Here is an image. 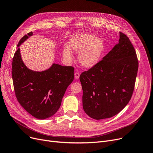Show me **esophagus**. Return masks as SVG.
Instances as JSON below:
<instances>
[{"label":"esophagus","instance_id":"34e87169","mask_svg":"<svg viewBox=\"0 0 153 153\" xmlns=\"http://www.w3.org/2000/svg\"><path fill=\"white\" fill-rule=\"evenodd\" d=\"M79 76H80V74H79V72H75L74 77H75V79H78L79 78Z\"/></svg>","mask_w":153,"mask_h":153}]
</instances>
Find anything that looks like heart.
<instances>
[{
  "instance_id": "b5f03b06",
  "label": "heart",
  "mask_w": 153,
  "mask_h": 153,
  "mask_svg": "<svg viewBox=\"0 0 153 153\" xmlns=\"http://www.w3.org/2000/svg\"><path fill=\"white\" fill-rule=\"evenodd\" d=\"M105 42L100 37L90 34L81 33L73 36L69 41V46L63 48L62 56L67 62L72 59L71 49L78 52V61L85 68H92L100 61L105 51Z\"/></svg>"
}]
</instances>
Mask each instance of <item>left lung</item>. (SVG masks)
Returning <instances> with one entry per match:
<instances>
[{"mask_svg": "<svg viewBox=\"0 0 153 153\" xmlns=\"http://www.w3.org/2000/svg\"><path fill=\"white\" fill-rule=\"evenodd\" d=\"M137 70L133 45L127 36L119 32V42L101 61L79 77L85 113L100 120L121 111L131 98Z\"/></svg>", "mask_w": 153, "mask_h": 153, "instance_id": "left-lung-1", "label": "left lung"}]
</instances>
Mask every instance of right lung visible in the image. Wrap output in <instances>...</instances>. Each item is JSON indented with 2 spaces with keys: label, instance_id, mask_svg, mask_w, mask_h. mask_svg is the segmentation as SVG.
<instances>
[{
  "label": "right lung",
  "instance_id": "1",
  "mask_svg": "<svg viewBox=\"0 0 153 153\" xmlns=\"http://www.w3.org/2000/svg\"><path fill=\"white\" fill-rule=\"evenodd\" d=\"M32 35V32L28 33L18 43L12 77L20 104L32 116L44 119L55 114L60 108L65 92L74 80V68L53 63L41 72L29 69L22 60L19 47Z\"/></svg>",
  "mask_w": 153,
  "mask_h": 153
}]
</instances>
